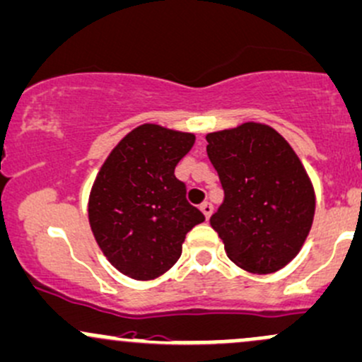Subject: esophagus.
Instances as JSON below:
<instances>
[{"label": "esophagus", "instance_id": "obj_1", "mask_svg": "<svg viewBox=\"0 0 362 362\" xmlns=\"http://www.w3.org/2000/svg\"><path fill=\"white\" fill-rule=\"evenodd\" d=\"M200 211L204 212V216L207 217V219H209V217H211L212 211H214V207H212V204H211V202H204V204L200 205Z\"/></svg>", "mask_w": 362, "mask_h": 362}]
</instances>
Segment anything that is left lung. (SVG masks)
<instances>
[{
  "label": "left lung",
  "mask_w": 362,
  "mask_h": 362,
  "mask_svg": "<svg viewBox=\"0 0 362 362\" xmlns=\"http://www.w3.org/2000/svg\"><path fill=\"white\" fill-rule=\"evenodd\" d=\"M205 139L224 189L211 226L236 266L276 273L300 252L313 226L316 195L300 158L267 124L243 122Z\"/></svg>",
  "instance_id": "obj_1"
}]
</instances>
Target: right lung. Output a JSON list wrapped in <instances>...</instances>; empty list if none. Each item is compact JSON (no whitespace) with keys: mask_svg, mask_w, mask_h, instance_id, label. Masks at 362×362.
Masks as SVG:
<instances>
[{"mask_svg":"<svg viewBox=\"0 0 362 362\" xmlns=\"http://www.w3.org/2000/svg\"><path fill=\"white\" fill-rule=\"evenodd\" d=\"M193 143V133L141 124L103 162L89 193V226L122 274L138 281L162 276L181 257L186 233L205 221L174 176Z\"/></svg>","mask_w":362,"mask_h":362,"instance_id":"obj_1","label":"right lung"}]
</instances>
